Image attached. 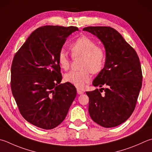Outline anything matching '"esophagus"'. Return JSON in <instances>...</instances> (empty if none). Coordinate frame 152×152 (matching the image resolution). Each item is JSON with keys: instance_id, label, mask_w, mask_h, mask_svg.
<instances>
[{"instance_id": "obj_1", "label": "esophagus", "mask_w": 152, "mask_h": 152, "mask_svg": "<svg viewBox=\"0 0 152 152\" xmlns=\"http://www.w3.org/2000/svg\"><path fill=\"white\" fill-rule=\"evenodd\" d=\"M77 94H81L84 93V91H83L80 89H77Z\"/></svg>"}]
</instances>
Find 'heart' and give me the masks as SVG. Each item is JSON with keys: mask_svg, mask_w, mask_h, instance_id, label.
Listing matches in <instances>:
<instances>
[{"mask_svg": "<svg viewBox=\"0 0 152 152\" xmlns=\"http://www.w3.org/2000/svg\"><path fill=\"white\" fill-rule=\"evenodd\" d=\"M71 55L73 58H81L79 71H71L65 74V81L78 88H83L91 79V73H97L104 66L106 61L105 50L97 45L94 39L87 36H81L70 45ZM59 66L67 70L70 66V59L64 50L58 56Z\"/></svg>", "mask_w": 152, "mask_h": 152, "instance_id": "obj_1", "label": "heart"}]
</instances>
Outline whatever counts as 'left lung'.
<instances>
[{
  "label": "left lung",
  "mask_w": 152,
  "mask_h": 152,
  "mask_svg": "<svg viewBox=\"0 0 152 152\" xmlns=\"http://www.w3.org/2000/svg\"><path fill=\"white\" fill-rule=\"evenodd\" d=\"M104 45V66L93 81L98 88L86 92L88 113L96 124L113 128L124 122L132 114L142 87V73L138 55L118 31L107 26L84 28ZM104 90L105 94L101 95Z\"/></svg>",
  "instance_id": "1"
}]
</instances>
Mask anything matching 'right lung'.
<instances>
[{
  "label": "right lung",
  "mask_w": 152,
  "mask_h": 152,
  "mask_svg": "<svg viewBox=\"0 0 152 152\" xmlns=\"http://www.w3.org/2000/svg\"><path fill=\"white\" fill-rule=\"evenodd\" d=\"M75 26H44L30 34L14 57L11 89L22 116L42 129L56 128L64 121L77 90L65 83L58 56Z\"/></svg>",
  "instance_id": "add662e5"
}]
</instances>
